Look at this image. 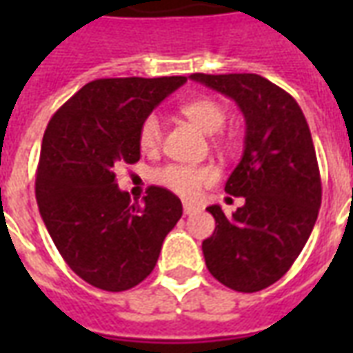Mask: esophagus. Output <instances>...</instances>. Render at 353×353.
Segmentation results:
<instances>
[{"instance_id": "esophagus-1", "label": "esophagus", "mask_w": 353, "mask_h": 353, "mask_svg": "<svg viewBox=\"0 0 353 353\" xmlns=\"http://www.w3.org/2000/svg\"><path fill=\"white\" fill-rule=\"evenodd\" d=\"M196 210H199V206H196V204H191V202H183V212L187 215H192L194 212H196Z\"/></svg>"}]
</instances>
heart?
<instances>
[{
  "mask_svg": "<svg viewBox=\"0 0 353 353\" xmlns=\"http://www.w3.org/2000/svg\"><path fill=\"white\" fill-rule=\"evenodd\" d=\"M183 113L192 124H196L200 130L206 134L219 132L227 123V109L221 101L214 98H196L181 105ZM139 147L151 153L161 145L162 139V121L157 113H151L143 119L139 126ZM215 172L210 166H189V164H166L162 168L154 170L153 181L168 191L176 192L179 196L191 199L196 196L204 185L212 183Z\"/></svg>",
  "mask_w": 353,
  "mask_h": 353,
  "instance_id": "b5f03b06",
  "label": "heart"
}]
</instances>
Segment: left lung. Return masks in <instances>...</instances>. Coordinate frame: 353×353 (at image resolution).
I'll return each mask as SVG.
<instances>
[{"label":"left lung","instance_id":"1","mask_svg":"<svg viewBox=\"0 0 353 353\" xmlns=\"http://www.w3.org/2000/svg\"><path fill=\"white\" fill-rule=\"evenodd\" d=\"M191 79L229 96L244 113V154L225 191L245 204L230 217L217 204L208 208L215 230L202 252L215 280L255 293L288 272L318 219L321 179L310 128L293 96L257 73Z\"/></svg>","mask_w":353,"mask_h":353}]
</instances>
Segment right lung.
<instances>
[{
    "label": "right lung",
    "mask_w": 353,
    "mask_h": 353,
    "mask_svg": "<svg viewBox=\"0 0 353 353\" xmlns=\"http://www.w3.org/2000/svg\"><path fill=\"white\" fill-rule=\"evenodd\" d=\"M187 77L96 79L49 121L35 199L60 255L103 291H126L153 272L164 238L183 214L181 200L149 187L130 200L115 179L119 164L139 161V126Z\"/></svg>",
    "instance_id": "obj_1"
}]
</instances>
